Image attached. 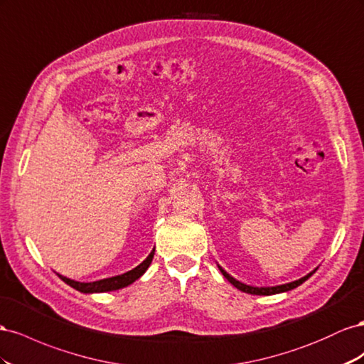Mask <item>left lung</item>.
<instances>
[{
	"label": "left lung",
	"instance_id": "left-lung-1",
	"mask_svg": "<svg viewBox=\"0 0 364 364\" xmlns=\"http://www.w3.org/2000/svg\"><path fill=\"white\" fill-rule=\"evenodd\" d=\"M218 268H220V272L223 273V276L230 282L235 288L240 289V291L242 293H248V294H256V296H273V294H280V293H287V291H291V289L297 288L299 285H302L305 280L308 277L313 276L316 273V269H313V272L308 273L306 276L300 277L297 280H294V282H289V284H284V285H276V287H252V285H245L242 282H240V280H236L235 277H232L230 274H228L225 269L223 267L218 265Z\"/></svg>",
	"mask_w": 364,
	"mask_h": 364
}]
</instances>
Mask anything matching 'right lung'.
<instances>
[{
	"label": "right lung",
	"instance_id": "1",
	"mask_svg": "<svg viewBox=\"0 0 364 364\" xmlns=\"http://www.w3.org/2000/svg\"><path fill=\"white\" fill-rule=\"evenodd\" d=\"M154 252H155V248L140 265H137L136 268H132L131 272H127V273L119 274V276H112V277H108V279L96 280V282L84 284V282H76V280H71V279H68L65 276H60V274H59V277L64 280L67 285H70L71 288H75V289H77V291L84 293V294L116 291V289H120V288H124V287L134 284L139 277H141L144 274V272H146V269L151 265V262H152Z\"/></svg>",
	"mask_w": 364,
	"mask_h": 364
}]
</instances>
